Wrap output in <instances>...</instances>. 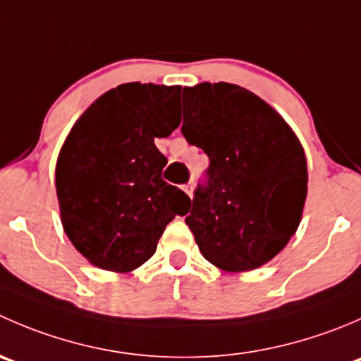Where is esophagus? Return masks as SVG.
Returning <instances> with one entry per match:
<instances>
[{
    "instance_id": "obj_1",
    "label": "esophagus",
    "mask_w": 361,
    "mask_h": 361,
    "mask_svg": "<svg viewBox=\"0 0 361 361\" xmlns=\"http://www.w3.org/2000/svg\"><path fill=\"white\" fill-rule=\"evenodd\" d=\"M192 190H194V187H192V183L183 185V192L188 195V197H192Z\"/></svg>"
}]
</instances>
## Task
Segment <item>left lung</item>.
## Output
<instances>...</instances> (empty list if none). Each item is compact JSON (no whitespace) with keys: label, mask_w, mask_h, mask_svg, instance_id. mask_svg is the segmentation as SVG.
Instances as JSON below:
<instances>
[{"label":"left lung","mask_w":361,"mask_h":361,"mask_svg":"<svg viewBox=\"0 0 361 361\" xmlns=\"http://www.w3.org/2000/svg\"><path fill=\"white\" fill-rule=\"evenodd\" d=\"M181 134L209 157L185 218L202 257L227 272L267 264L298 228L307 164L292 127L234 83L185 87Z\"/></svg>","instance_id":"8db88e82"}]
</instances>
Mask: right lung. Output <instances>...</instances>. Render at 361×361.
Masks as SVG:
<instances>
[{
  "instance_id": "add662e5",
  "label": "right lung",
  "mask_w": 361,
  "mask_h": 361,
  "mask_svg": "<svg viewBox=\"0 0 361 361\" xmlns=\"http://www.w3.org/2000/svg\"><path fill=\"white\" fill-rule=\"evenodd\" d=\"M180 85L122 83L76 120L59 152L56 188L69 241L96 267L130 272L157 250L190 199L162 180L155 137L178 126Z\"/></svg>"
}]
</instances>
